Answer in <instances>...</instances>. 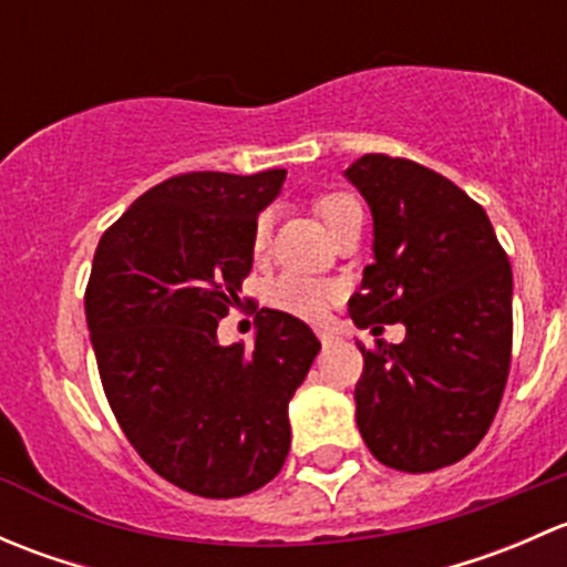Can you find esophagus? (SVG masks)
Masks as SVG:
<instances>
[{
  "mask_svg": "<svg viewBox=\"0 0 567 567\" xmlns=\"http://www.w3.org/2000/svg\"><path fill=\"white\" fill-rule=\"evenodd\" d=\"M318 337H320V342H323V348L334 346V342H337V334H334V331H329V329H318Z\"/></svg>",
  "mask_w": 567,
  "mask_h": 567,
  "instance_id": "1",
  "label": "esophagus"
}]
</instances>
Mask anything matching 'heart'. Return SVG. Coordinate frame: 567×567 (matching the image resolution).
I'll use <instances>...</instances> for the list:
<instances>
[{
    "label": "heart",
    "mask_w": 567,
    "mask_h": 567,
    "mask_svg": "<svg viewBox=\"0 0 567 567\" xmlns=\"http://www.w3.org/2000/svg\"><path fill=\"white\" fill-rule=\"evenodd\" d=\"M316 210L320 219L326 221L331 233L340 225H346L348 219L362 214L357 199L351 194L342 192H329L320 194L316 199ZM268 241H271V214H260L255 221V230H251V251L255 255H262L268 249ZM268 301L277 310L288 312V316L316 320L326 312L329 301L337 296V288L331 282H323V279L307 277V274L299 271H285L268 285Z\"/></svg>",
    "instance_id": "b5f03b06"
}]
</instances>
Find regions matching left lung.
Returning <instances> with one entry per match:
<instances>
[{
  "mask_svg": "<svg viewBox=\"0 0 567 567\" xmlns=\"http://www.w3.org/2000/svg\"><path fill=\"white\" fill-rule=\"evenodd\" d=\"M373 214L375 262L348 301L359 329L403 323L364 357L357 425L398 472H436L488 433L513 348V271L483 205L409 158L368 153L346 169Z\"/></svg>",
  "mask_w": 567,
  "mask_h": 567,
  "instance_id": "1",
  "label": "left lung"
}]
</instances>
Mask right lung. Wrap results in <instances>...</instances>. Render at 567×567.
I'll use <instances>...</instances> for the list:
<instances>
[{
	"mask_svg": "<svg viewBox=\"0 0 567 567\" xmlns=\"http://www.w3.org/2000/svg\"><path fill=\"white\" fill-rule=\"evenodd\" d=\"M285 169L158 183L101 236L84 312L106 400L164 480L233 499L271 483L290 450L288 403L320 342L305 320L257 312L255 346H219L241 305L257 214Z\"/></svg>",
	"mask_w": 567,
	"mask_h": 567,
	"instance_id": "1",
	"label": "right lung"
}]
</instances>
